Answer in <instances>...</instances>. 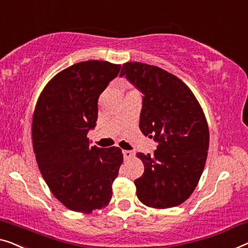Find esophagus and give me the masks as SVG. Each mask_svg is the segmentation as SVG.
I'll use <instances>...</instances> for the list:
<instances>
[{"label": "esophagus", "instance_id": "1", "mask_svg": "<svg viewBox=\"0 0 248 248\" xmlns=\"http://www.w3.org/2000/svg\"><path fill=\"white\" fill-rule=\"evenodd\" d=\"M123 154H124V157L125 160H129V159H130V158L134 157V155H135L130 150H123Z\"/></svg>", "mask_w": 248, "mask_h": 248}]
</instances>
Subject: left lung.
I'll return each instance as SVG.
<instances>
[{
	"mask_svg": "<svg viewBox=\"0 0 248 248\" xmlns=\"http://www.w3.org/2000/svg\"><path fill=\"white\" fill-rule=\"evenodd\" d=\"M123 76L143 93L140 130L158 142L153 155L137 154L145 167L135 180L137 197L157 209L183 204L197 187L207 159L205 113L187 84L159 66L127 62Z\"/></svg>",
	"mask_w": 248,
	"mask_h": 248,
	"instance_id": "1",
	"label": "left lung"
}]
</instances>
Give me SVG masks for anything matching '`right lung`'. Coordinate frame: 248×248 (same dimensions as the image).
Listing matches in <instances>:
<instances>
[{
  "label": "right lung",
  "mask_w": 248,
  "mask_h": 248,
  "mask_svg": "<svg viewBox=\"0 0 248 248\" xmlns=\"http://www.w3.org/2000/svg\"><path fill=\"white\" fill-rule=\"evenodd\" d=\"M121 65L89 60L55 75L40 94L32 119L33 150L43 179L66 208L90 214L109 204L124 155L90 147L98 99Z\"/></svg>",
  "instance_id": "right-lung-1"
}]
</instances>
